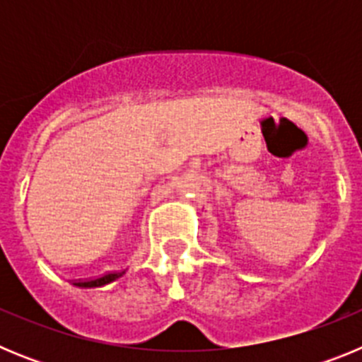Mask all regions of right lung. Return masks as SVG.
I'll return each instance as SVG.
<instances>
[{"instance_id": "right-lung-1", "label": "right lung", "mask_w": 362, "mask_h": 362, "mask_svg": "<svg viewBox=\"0 0 362 362\" xmlns=\"http://www.w3.org/2000/svg\"><path fill=\"white\" fill-rule=\"evenodd\" d=\"M124 272H112V274H105V276L98 277V279H90V281H78V283H74L79 288H98V286H105V284L112 283V281L119 279L123 276Z\"/></svg>"}]
</instances>
